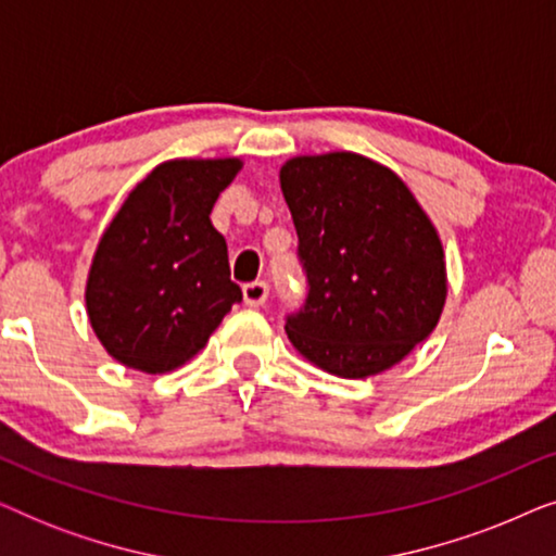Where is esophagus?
Listing matches in <instances>:
<instances>
[{
  "instance_id": "34e87169",
  "label": "esophagus",
  "mask_w": 556,
  "mask_h": 556,
  "mask_svg": "<svg viewBox=\"0 0 556 556\" xmlns=\"http://www.w3.org/2000/svg\"><path fill=\"white\" fill-rule=\"evenodd\" d=\"M268 293H270V288L265 280H253V283L242 286V295H245V303L250 308L263 306L265 299H268Z\"/></svg>"
}]
</instances>
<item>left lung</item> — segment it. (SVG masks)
Masks as SVG:
<instances>
[{"instance_id":"obj_1","label":"left lung","mask_w":556,"mask_h":556,"mask_svg":"<svg viewBox=\"0 0 556 556\" xmlns=\"http://www.w3.org/2000/svg\"><path fill=\"white\" fill-rule=\"evenodd\" d=\"M280 189L306 299L286 316L299 352L337 377L390 369L435 329L445 261L435 227L387 166L349 151L291 159Z\"/></svg>"}]
</instances>
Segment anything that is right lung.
Listing matches in <instances>:
<instances>
[{"label": "right lung", "mask_w": 556, "mask_h": 556, "mask_svg": "<svg viewBox=\"0 0 556 556\" xmlns=\"http://www.w3.org/2000/svg\"><path fill=\"white\" fill-rule=\"evenodd\" d=\"M238 169V159L166 162L113 217L86 288L90 324L113 359L149 375L179 367L242 301L210 223Z\"/></svg>", "instance_id": "obj_1"}]
</instances>
